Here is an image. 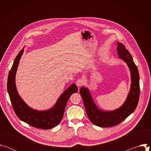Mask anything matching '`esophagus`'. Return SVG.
<instances>
[{"label": "esophagus", "instance_id": "34e87169", "mask_svg": "<svg viewBox=\"0 0 151 151\" xmlns=\"http://www.w3.org/2000/svg\"><path fill=\"white\" fill-rule=\"evenodd\" d=\"M84 83H85V80H84V79H78V80H77L76 82V85H77V87H81V86L83 85Z\"/></svg>", "mask_w": 151, "mask_h": 151}]
</instances>
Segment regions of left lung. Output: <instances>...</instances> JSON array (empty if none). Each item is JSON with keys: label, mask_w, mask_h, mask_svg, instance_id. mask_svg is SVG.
<instances>
[{"label": "left lung", "mask_w": 151, "mask_h": 151, "mask_svg": "<svg viewBox=\"0 0 151 151\" xmlns=\"http://www.w3.org/2000/svg\"><path fill=\"white\" fill-rule=\"evenodd\" d=\"M117 51L118 58L127 64L131 75L130 91L122 106L113 111L99 109L93 99L90 90L83 86L80 88V94L89 119L94 125L101 127H112L121 122L134 111L139 99V74L137 68L130 53L119 42H117Z\"/></svg>", "instance_id": "obj_1"}]
</instances>
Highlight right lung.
Listing matches in <instances>:
<instances>
[{"instance_id": "add662e5", "label": "right lung", "mask_w": 151, "mask_h": 151, "mask_svg": "<svg viewBox=\"0 0 151 151\" xmlns=\"http://www.w3.org/2000/svg\"><path fill=\"white\" fill-rule=\"evenodd\" d=\"M24 52V48L17 55L8 78L7 89L13 109L17 116L30 125L44 130L57 126L61 121L68 101L70 96L77 93L75 83H72L58 97L54 106L45 111L35 110L22 99L19 95L15 84V76L20 58Z\"/></svg>"}]
</instances>
